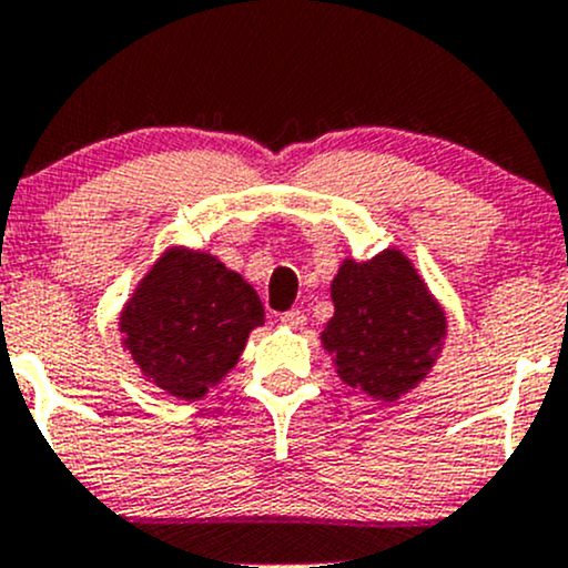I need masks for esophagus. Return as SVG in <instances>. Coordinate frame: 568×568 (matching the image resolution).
I'll return each mask as SVG.
<instances>
[{"label": "esophagus", "instance_id": "esophagus-1", "mask_svg": "<svg viewBox=\"0 0 568 568\" xmlns=\"http://www.w3.org/2000/svg\"><path fill=\"white\" fill-rule=\"evenodd\" d=\"M282 325H286V327H303L306 325V314H303L301 308H290V311H284L282 314Z\"/></svg>", "mask_w": 568, "mask_h": 568}]
</instances>
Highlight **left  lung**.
<instances>
[{
	"mask_svg": "<svg viewBox=\"0 0 568 568\" xmlns=\"http://www.w3.org/2000/svg\"><path fill=\"white\" fill-rule=\"evenodd\" d=\"M333 320L322 344L346 384L395 400L425 379L442 349L447 316L404 254L346 260L333 278Z\"/></svg>",
	"mask_w": 568,
	"mask_h": 568,
	"instance_id": "1",
	"label": "left lung"
}]
</instances>
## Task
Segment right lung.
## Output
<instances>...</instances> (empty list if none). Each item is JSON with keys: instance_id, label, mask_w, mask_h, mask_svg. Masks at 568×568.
<instances>
[{"instance_id": "obj_1", "label": "right lung", "mask_w": 568, "mask_h": 568, "mask_svg": "<svg viewBox=\"0 0 568 568\" xmlns=\"http://www.w3.org/2000/svg\"><path fill=\"white\" fill-rule=\"evenodd\" d=\"M262 320L252 284L211 254L170 248L121 311V333L145 379L197 400L237 363Z\"/></svg>"}]
</instances>
